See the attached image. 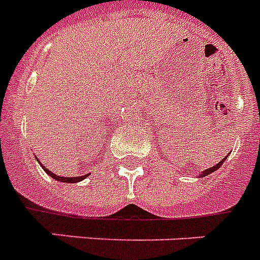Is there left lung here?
Listing matches in <instances>:
<instances>
[{"mask_svg": "<svg viewBox=\"0 0 260 260\" xmlns=\"http://www.w3.org/2000/svg\"><path fill=\"white\" fill-rule=\"evenodd\" d=\"M225 159H227V156H225L224 159H221L220 161H219V163L215 164L214 167H211V168H208V170H204L203 172L198 175V176H199V178H204V176H208V175L212 174V172H215V171H218L219 168H220V167L223 166V163H224V161H225Z\"/></svg>", "mask_w": 260, "mask_h": 260, "instance_id": "8db88e82", "label": "left lung"}]
</instances>
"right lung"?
<instances>
[{"mask_svg": "<svg viewBox=\"0 0 260 260\" xmlns=\"http://www.w3.org/2000/svg\"><path fill=\"white\" fill-rule=\"evenodd\" d=\"M35 157H36V160H37V163H39L40 166H41L42 170L45 171L46 174L49 175L50 178L54 179V180H57V181H61V183H79V181H82V180H84V179H86V178H88V176H89V174H88V175H82V176H76V178H67V176H58V175H56V174H54V172H52V171L48 170V168H46V167L44 166V164H42L39 159H37V156H35Z\"/></svg>", "mask_w": 260, "mask_h": 260, "instance_id": "obj_1", "label": "right lung"}]
</instances>
